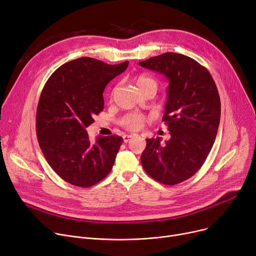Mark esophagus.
Returning <instances> with one entry per match:
<instances>
[{
  "instance_id": "1",
  "label": "esophagus",
  "mask_w": 256,
  "mask_h": 256,
  "mask_svg": "<svg viewBox=\"0 0 256 256\" xmlns=\"http://www.w3.org/2000/svg\"><path fill=\"white\" fill-rule=\"evenodd\" d=\"M135 137V135H126V136H124V141L126 142V143H128V142H130V140Z\"/></svg>"
}]
</instances>
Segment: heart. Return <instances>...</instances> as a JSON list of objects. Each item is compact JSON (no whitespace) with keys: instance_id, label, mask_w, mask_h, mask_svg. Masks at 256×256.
I'll return each mask as SVG.
<instances>
[{"instance_id":"obj_1","label":"heart","mask_w":256,"mask_h":256,"mask_svg":"<svg viewBox=\"0 0 256 256\" xmlns=\"http://www.w3.org/2000/svg\"><path fill=\"white\" fill-rule=\"evenodd\" d=\"M134 80H135L136 86L144 96L154 94L158 87V80L148 74H138L134 78ZM145 121L146 117L143 114L130 113L120 119V124L126 130H138L143 126Z\"/></svg>"}]
</instances>
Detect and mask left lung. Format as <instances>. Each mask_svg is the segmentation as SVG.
<instances>
[{
    "label": "left lung",
    "mask_w": 256,
    "mask_h": 256,
    "mask_svg": "<svg viewBox=\"0 0 256 256\" xmlns=\"http://www.w3.org/2000/svg\"><path fill=\"white\" fill-rule=\"evenodd\" d=\"M169 80L163 121L170 140L146 139L141 163L150 178L173 186L193 176L204 165L217 136L221 102L214 80L204 66L178 52L139 62Z\"/></svg>",
    "instance_id": "left-lung-1"
}]
</instances>
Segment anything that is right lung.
<instances>
[{"label":"right lung","instance_id":"1","mask_svg":"<svg viewBox=\"0 0 256 256\" xmlns=\"http://www.w3.org/2000/svg\"><path fill=\"white\" fill-rule=\"evenodd\" d=\"M128 66V61L106 64L82 57L61 65L40 94L36 135L48 165L65 182L92 186L110 173L124 139L112 135L89 139L86 128L104 110L106 84Z\"/></svg>","mask_w":256,"mask_h":256}]
</instances>
